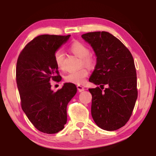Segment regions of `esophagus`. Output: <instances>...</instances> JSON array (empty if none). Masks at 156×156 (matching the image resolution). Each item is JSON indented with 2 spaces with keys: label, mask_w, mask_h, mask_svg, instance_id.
<instances>
[{
  "label": "esophagus",
  "mask_w": 156,
  "mask_h": 156,
  "mask_svg": "<svg viewBox=\"0 0 156 156\" xmlns=\"http://www.w3.org/2000/svg\"><path fill=\"white\" fill-rule=\"evenodd\" d=\"M77 89H78V91H80V92H82V91H84V88L83 87H82V86H80V85H77Z\"/></svg>",
  "instance_id": "obj_1"
}]
</instances>
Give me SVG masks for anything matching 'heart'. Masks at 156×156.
<instances>
[{
  "label": "heart",
  "mask_w": 156,
  "mask_h": 156,
  "mask_svg": "<svg viewBox=\"0 0 156 156\" xmlns=\"http://www.w3.org/2000/svg\"><path fill=\"white\" fill-rule=\"evenodd\" d=\"M71 52L76 56L80 57L82 59L81 65L85 66L88 68L93 67L95 65V59L89 55L90 50L86 44L81 42H74L69 47ZM54 60L57 68L61 70L66 69L65 55L61 50H57L54 55ZM89 74V71L85 68L78 71L70 72L65 76L66 82L75 84H81L85 82V79Z\"/></svg>",
  "instance_id": "b5f03b06"
}]
</instances>
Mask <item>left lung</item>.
Returning a JSON list of instances; mask_svg holds the SVG:
<instances>
[{
    "mask_svg": "<svg viewBox=\"0 0 156 156\" xmlns=\"http://www.w3.org/2000/svg\"><path fill=\"white\" fill-rule=\"evenodd\" d=\"M97 57L89 81L99 87L89 89L92 95L91 116L98 126L115 131L129 120L138 97L137 77L133 56L119 40L108 32L82 35ZM104 85L107 88L102 90Z\"/></svg>",
    "mask_w": 156,
    "mask_h": 156,
    "instance_id": "1",
    "label": "left lung"
}]
</instances>
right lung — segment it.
Segmentation results:
<instances>
[{
	"label": "right lung",
	"mask_w": 156,
	"mask_h": 156,
	"mask_svg": "<svg viewBox=\"0 0 156 156\" xmlns=\"http://www.w3.org/2000/svg\"><path fill=\"white\" fill-rule=\"evenodd\" d=\"M70 36H37L27 44L17 61L16 82L22 109L34 126L44 133H58L65 128L67 104L77 91L72 83H65L57 91L51 89V80H62L55 52Z\"/></svg>",
	"instance_id": "1"
}]
</instances>
